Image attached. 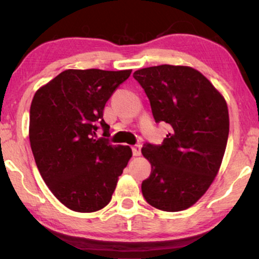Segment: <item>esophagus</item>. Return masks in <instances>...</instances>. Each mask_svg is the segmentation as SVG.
<instances>
[{"label": "esophagus", "mask_w": 259, "mask_h": 259, "mask_svg": "<svg viewBox=\"0 0 259 259\" xmlns=\"http://www.w3.org/2000/svg\"><path fill=\"white\" fill-rule=\"evenodd\" d=\"M132 150H133L134 156H140V154H141V146H140V145H135V146H133Z\"/></svg>", "instance_id": "obj_1"}]
</instances>
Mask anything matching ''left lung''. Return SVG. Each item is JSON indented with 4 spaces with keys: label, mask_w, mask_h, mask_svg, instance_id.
<instances>
[{
    "label": "left lung",
    "mask_w": 259,
    "mask_h": 259,
    "mask_svg": "<svg viewBox=\"0 0 259 259\" xmlns=\"http://www.w3.org/2000/svg\"><path fill=\"white\" fill-rule=\"evenodd\" d=\"M133 76L146 92L156 123L170 126L162 144L142 147L152 165L142 195L160 210H184L200 200L222 164L229 135L227 102L194 68L163 64Z\"/></svg>",
    "instance_id": "obj_1"
}]
</instances>
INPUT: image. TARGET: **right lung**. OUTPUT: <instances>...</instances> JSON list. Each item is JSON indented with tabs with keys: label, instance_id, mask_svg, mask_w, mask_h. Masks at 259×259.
I'll return each mask as SVG.
<instances>
[{
	"label": "right lung",
	"instance_id": "add662e5",
	"mask_svg": "<svg viewBox=\"0 0 259 259\" xmlns=\"http://www.w3.org/2000/svg\"><path fill=\"white\" fill-rule=\"evenodd\" d=\"M132 70L68 69L38 89L30 106L29 139L41 177L59 202L75 212L111 201L132 148L112 145L106 102ZM101 126L106 138L96 139Z\"/></svg>",
	"mask_w": 259,
	"mask_h": 259
}]
</instances>
